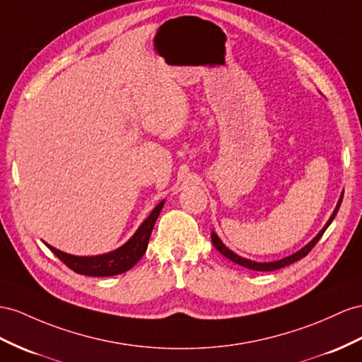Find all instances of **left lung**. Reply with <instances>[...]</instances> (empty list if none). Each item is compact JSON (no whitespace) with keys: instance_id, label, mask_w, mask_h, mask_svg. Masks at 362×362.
I'll list each match as a JSON object with an SVG mask.
<instances>
[{"instance_id":"8db88e82","label":"left lung","mask_w":362,"mask_h":362,"mask_svg":"<svg viewBox=\"0 0 362 362\" xmlns=\"http://www.w3.org/2000/svg\"><path fill=\"white\" fill-rule=\"evenodd\" d=\"M341 202H342V196H341V199H339V202H338V206H337V209L333 211V214H332V217L329 218V221L326 223V226H324V228L320 230L318 235L315 237L309 245H305L303 249H300V251H298V252H295L293 255H291V257H286V258H281V260H278V262H271V263H257V262H251V260H246V258L238 257L237 254H234L233 251H229V249H228L223 243H221V240L216 235V233H212V234H211L212 245L216 246V249H217V251H218L220 254H223L226 258H229L230 262H234V263H237V264H240V266H245V267H247V269H252V271H263V272H267V271H275V269H281V267H284V266H289V264H292V263H295V262L301 260L303 257H305V255H308V254L312 251V247L318 243V240L322 237V234H324V233H326V229L329 228V225L332 223L333 218H335L337 212H338V209H339V206H341Z\"/></svg>"}]
</instances>
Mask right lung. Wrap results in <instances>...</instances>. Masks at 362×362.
<instances>
[{
  "label": "right lung",
  "instance_id": "right-lung-1",
  "mask_svg": "<svg viewBox=\"0 0 362 362\" xmlns=\"http://www.w3.org/2000/svg\"><path fill=\"white\" fill-rule=\"evenodd\" d=\"M163 202H160L159 205L153 209V212L148 216V218L141 225V228L136 230V234L129 238L124 246H120L116 251L110 254L96 257H76L61 252L58 249L52 247L50 245L47 246L64 264L69 266L70 269L75 271L76 274L90 276H111L124 274L132 269L145 254L148 247V240L151 237V230L154 228L157 217L160 214Z\"/></svg>",
  "mask_w": 362,
  "mask_h": 362
}]
</instances>
